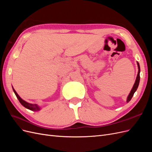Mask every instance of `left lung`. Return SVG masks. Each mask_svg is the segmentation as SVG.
Wrapping results in <instances>:
<instances>
[{
    "label": "left lung",
    "instance_id": "left-lung-1",
    "mask_svg": "<svg viewBox=\"0 0 152 152\" xmlns=\"http://www.w3.org/2000/svg\"><path fill=\"white\" fill-rule=\"evenodd\" d=\"M137 66H138V73H137V77H136V81H135V83L134 84V86H133L129 94L128 97L127 98V102L128 103L129 102H130L131 98H132L133 95H134V93L136 92V91L137 90V87H138V86H139V83H140V64L138 62H137Z\"/></svg>",
    "mask_w": 152,
    "mask_h": 152
}]
</instances>
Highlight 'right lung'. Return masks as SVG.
<instances>
[{
  "label": "right lung",
  "instance_id": "add662e5",
  "mask_svg": "<svg viewBox=\"0 0 152 152\" xmlns=\"http://www.w3.org/2000/svg\"><path fill=\"white\" fill-rule=\"evenodd\" d=\"M12 89H13V91L14 93H15V95L16 96L17 98L18 99V100H19V102H20V103L23 106V107H25L27 109H29L30 110H33V111H38V110H40V107H39V106L37 104H31V103H27L25 101H24L23 99H22L20 97V96L18 94V93L16 92V91L14 89V88L12 87Z\"/></svg>",
  "mask_w": 152,
  "mask_h": 152
}]
</instances>
